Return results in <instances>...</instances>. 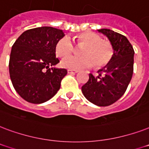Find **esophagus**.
<instances>
[{
	"instance_id": "1",
	"label": "esophagus",
	"mask_w": 149,
	"mask_h": 149,
	"mask_svg": "<svg viewBox=\"0 0 149 149\" xmlns=\"http://www.w3.org/2000/svg\"><path fill=\"white\" fill-rule=\"evenodd\" d=\"M78 71H77V70H71V69H68V74H76L78 73Z\"/></svg>"
}]
</instances>
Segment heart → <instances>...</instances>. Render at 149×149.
Here are the masks:
<instances>
[{
	"label": "heart",
	"instance_id": "b5f03b06",
	"mask_svg": "<svg viewBox=\"0 0 149 149\" xmlns=\"http://www.w3.org/2000/svg\"><path fill=\"white\" fill-rule=\"evenodd\" d=\"M78 44L85 45L81 50V56H67L61 61V66L71 70L89 68L94 64L95 67L104 66L109 61L113 55V49L109 42L101 40L96 33L86 32L81 33L76 38ZM74 44L68 36H64L57 41L55 46L56 54L60 57H64L72 53Z\"/></svg>",
	"mask_w": 149,
	"mask_h": 149
}]
</instances>
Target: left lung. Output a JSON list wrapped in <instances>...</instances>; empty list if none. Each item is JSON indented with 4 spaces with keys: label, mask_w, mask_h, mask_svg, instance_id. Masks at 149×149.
Instances as JSON below:
<instances>
[{
    "label": "left lung",
    "mask_w": 149,
    "mask_h": 149,
    "mask_svg": "<svg viewBox=\"0 0 149 149\" xmlns=\"http://www.w3.org/2000/svg\"><path fill=\"white\" fill-rule=\"evenodd\" d=\"M108 38L113 54L109 63L98 71L99 76L89 74V79L81 87L83 95L99 107L113 104L126 92L134 71L133 47L126 36L108 29L98 30Z\"/></svg>",
    "instance_id": "obj_1"
}]
</instances>
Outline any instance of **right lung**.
Instances as JSON below:
<instances>
[{
  "instance_id": "add662e5",
  "label": "right lung",
  "mask_w": 149,
  "mask_h": 149,
  "mask_svg": "<svg viewBox=\"0 0 149 149\" xmlns=\"http://www.w3.org/2000/svg\"><path fill=\"white\" fill-rule=\"evenodd\" d=\"M64 36L63 30L49 26L25 31L12 46L9 60L11 82L21 97L31 103L48 101L60 89L67 74L58 64L55 46Z\"/></svg>"
}]
</instances>
